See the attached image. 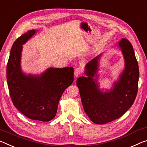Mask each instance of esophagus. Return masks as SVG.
I'll use <instances>...</instances> for the list:
<instances>
[{
	"mask_svg": "<svg viewBox=\"0 0 147 147\" xmlns=\"http://www.w3.org/2000/svg\"><path fill=\"white\" fill-rule=\"evenodd\" d=\"M82 68H80V67H77V68L74 70V76H75L76 78H77L80 74H82Z\"/></svg>",
	"mask_w": 147,
	"mask_h": 147,
	"instance_id": "1",
	"label": "esophagus"
}]
</instances>
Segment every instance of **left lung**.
I'll return each instance as SVG.
<instances>
[{
  "mask_svg": "<svg viewBox=\"0 0 147 147\" xmlns=\"http://www.w3.org/2000/svg\"><path fill=\"white\" fill-rule=\"evenodd\" d=\"M124 59L125 68L110 90L99 88L97 74L102 53L85 66L86 76L76 80L83 108L90 119L96 124H105L118 119L136 99L139 82L138 63L130 42L122 38L118 43Z\"/></svg>",
  "mask_w": 147,
  "mask_h": 147,
  "instance_id": "8db88e82",
  "label": "left lung"
}]
</instances>
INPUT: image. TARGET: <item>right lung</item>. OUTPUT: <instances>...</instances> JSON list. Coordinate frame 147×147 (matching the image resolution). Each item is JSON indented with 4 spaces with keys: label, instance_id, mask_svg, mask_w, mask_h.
<instances>
[{
    "label": "right lung",
    "instance_id": "obj_1",
    "mask_svg": "<svg viewBox=\"0 0 147 147\" xmlns=\"http://www.w3.org/2000/svg\"><path fill=\"white\" fill-rule=\"evenodd\" d=\"M36 31L30 30L13 44L6 78L11 101L18 110L31 120L48 122L56 115L63 93L73 82L74 69L50 67L38 75L23 73L21 67L23 45Z\"/></svg>",
    "mask_w": 147,
    "mask_h": 147
}]
</instances>
